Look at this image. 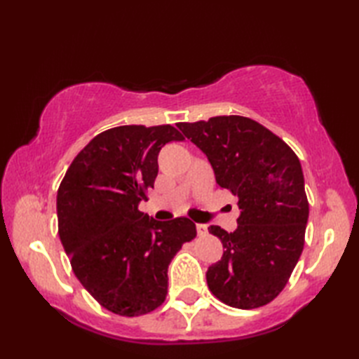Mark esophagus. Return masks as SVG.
Returning <instances> with one entry per match:
<instances>
[{"label":"esophagus","instance_id":"esophagus-1","mask_svg":"<svg viewBox=\"0 0 359 359\" xmlns=\"http://www.w3.org/2000/svg\"><path fill=\"white\" fill-rule=\"evenodd\" d=\"M196 228H197V234H199V236H207V233H208V228H207V225H203V224H197V225H196Z\"/></svg>","mask_w":359,"mask_h":359}]
</instances>
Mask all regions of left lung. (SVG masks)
Wrapping results in <instances>:
<instances>
[{"label": "left lung", "mask_w": 359, "mask_h": 359, "mask_svg": "<svg viewBox=\"0 0 359 359\" xmlns=\"http://www.w3.org/2000/svg\"><path fill=\"white\" fill-rule=\"evenodd\" d=\"M177 126L207 154L217 185L238 197L241 210L233 233L208 228L225 248L207 271L208 288L234 309L266 306L287 285L306 242L309 201L299 158L248 117L219 116Z\"/></svg>", "instance_id": "1"}]
</instances>
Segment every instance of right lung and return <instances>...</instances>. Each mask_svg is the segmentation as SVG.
<instances>
[{
	"instance_id": "1",
	"label": "right lung",
	"mask_w": 359,
	"mask_h": 359,
	"mask_svg": "<svg viewBox=\"0 0 359 359\" xmlns=\"http://www.w3.org/2000/svg\"><path fill=\"white\" fill-rule=\"evenodd\" d=\"M171 125H125L95 135L67 168L57 193L58 234L75 276L106 310L142 316L168 293V265L196 238L187 217L168 222L139 210L158 172Z\"/></svg>"
}]
</instances>
